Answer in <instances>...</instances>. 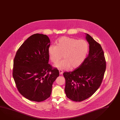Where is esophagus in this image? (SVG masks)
<instances>
[{
    "mask_svg": "<svg viewBox=\"0 0 120 120\" xmlns=\"http://www.w3.org/2000/svg\"><path fill=\"white\" fill-rule=\"evenodd\" d=\"M59 74L60 75H62V74L63 73V71L61 70H60V69L59 70Z\"/></svg>",
    "mask_w": 120,
    "mask_h": 120,
    "instance_id": "esophagus-1",
    "label": "esophagus"
}]
</instances>
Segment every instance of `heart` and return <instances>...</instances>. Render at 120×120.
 <instances>
[{"label":"heart","instance_id":"b5f03b06","mask_svg":"<svg viewBox=\"0 0 120 120\" xmlns=\"http://www.w3.org/2000/svg\"><path fill=\"white\" fill-rule=\"evenodd\" d=\"M56 45H51L48 48L50 59L56 63L63 57L64 59L55 64L56 67L66 69L79 67L86 59L89 50L88 41L68 37H62L56 41Z\"/></svg>","mask_w":120,"mask_h":120}]
</instances>
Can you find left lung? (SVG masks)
I'll list each match as a JSON object with an SVG mask.
<instances>
[{"label": "left lung", "mask_w": 120, "mask_h": 120, "mask_svg": "<svg viewBox=\"0 0 120 120\" xmlns=\"http://www.w3.org/2000/svg\"><path fill=\"white\" fill-rule=\"evenodd\" d=\"M86 35L89 44L88 57L77 69L63 73L66 96L77 102L87 99L96 92L101 84L106 67L101 45L89 35Z\"/></svg>", "instance_id": "left-lung-1"}]
</instances>
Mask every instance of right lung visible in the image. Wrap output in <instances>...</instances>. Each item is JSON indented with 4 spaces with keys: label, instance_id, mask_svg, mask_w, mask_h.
Masks as SVG:
<instances>
[{
    "label": "right lung",
    "instance_id": "obj_1",
    "mask_svg": "<svg viewBox=\"0 0 120 120\" xmlns=\"http://www.w3.org/2000/svg\"><path fill=\"white\" fill-rule=\"evenodd\" d=\"M47 35L35 34L27 39L16 52L13 61L12 76L19 93L36 102L47 99L52 93L59 71L49 64Z\"/></svg>",
    "mask_w": 120,
    "mask_h": 120
}]
</instances>
